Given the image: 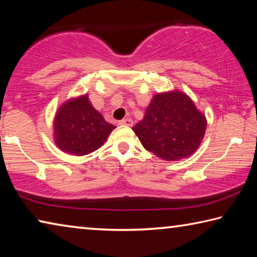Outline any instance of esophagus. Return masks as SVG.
<instances>
[{
    "label": "esophagus",
    "mask_w": 257,
    "mask_h": 257,
    "mask_svg": "<svg viewBox=\"0 0 257 257\" xmlns=\"http://www.w3.org/2000/svg\"><path fill=\"white\" fill-rule=\"evenodd\" d=\"M133 120L132 119H129V118H127V119H123V120H120L119 122H118V124L119 125H128V127H132L133 125Z\"/></svg>",
    "instance_id": "obj_1"
}]
</instances>
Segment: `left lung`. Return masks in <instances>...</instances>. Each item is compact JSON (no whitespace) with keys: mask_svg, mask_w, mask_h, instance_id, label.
Segmentation results:
<instances>
[{"mask_svg":"<svg viewBox=\"0 0 257 257\" xmlns=\"http://www.w3.org/2000/svg\"><path fill=\"white\" fill-rule=\"evenodd\" d=\"M205 114L181 90L156 94L133 130L145 150L164 161L193 155L206 130Z\"/></svg>","mask_w":257,"mask_h":257,"instance_id":"obj_1","label":"left lung"}]
</instances>
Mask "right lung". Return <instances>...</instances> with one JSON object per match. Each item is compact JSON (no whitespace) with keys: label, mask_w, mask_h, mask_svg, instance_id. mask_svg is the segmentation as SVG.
<instances>
[{"label":"right lung","mask_w":257,"mask_h":257,"mask_svg":"<svg viewBox=\"0 0 257 257\" xmlns=\"http://www.w3.org/2000/svg\"><path fill=\"white\" fill-rule=\"evenodd\" d=\"M53 125L55 145L76 156L98 150L115 129L95 110L87 94L64 102L55 113Z\"/></svg>","instance_id":"obj_1"}]
</instances>
